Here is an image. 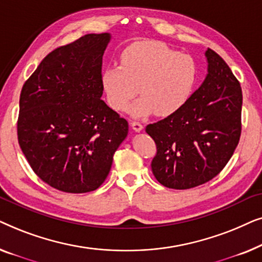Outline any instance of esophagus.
I'll use <instances>...</instances> for the list:
<instances>
[{
    "label": "esophagus",
    "instance_id": "1",
    "mask_svg": "<svg viewBox=\"0 0 262 262\" xmlns=\"http://www.w3.org/2000/svg\"><path fill=\"white\" fill-rule=\"evenodd\" d=\"M131 126L136 132H139L143 130V125L141 123H138V121H131Z\"/></svg>",
    "mask_w": 262,
    "mask_h": 262
}]
</instances>
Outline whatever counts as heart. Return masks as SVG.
<instances>
[{
  "label": "heart",
  "instance_id": "b5f03b06",
  "mask_svg": "<svg viewBox=\"0 0 262 262\" xmlns=\"http://www.w3.org/2000/svg\"><path fill=\"white\" fill-rule=\"evenodd\" d=\"M196 81L192 57L160 41H142L128 46L120 56V66H111L101 82L111 108L123 112L131 106L135 118L156 113L168 117L178 112L191 96Z\"/></svg>",
  "mask_w": 262,
  "mask_h": 262
}]
</instances>
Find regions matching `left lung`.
<instances>
[{"label":"left lung","mask_w":262,"mask_h":262,"mask_svg":"<svg viewBox=\"0 0 262 262\" xmlns=\"http://www.w3.org/2000/svg\"><path fill=\"white\" fill-rule=\"evenodd\" d=\"M207 75L178 112L145 127L155 141L152 174L188 189L210 181L231 159L241 136L242 89L222 57L207 49Z\"/></svg>","instance_id":"left-lung-1"}]
</instances>
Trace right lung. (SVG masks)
Here are the masks:
<instances>
[{
  "label": "right lung",
  "instance_id": "right-lung-1",
  "mask_svg": "<svg viewBox=\"0 0 262 262\" xmlns=\"http://www.w3.org/2000/svg\"><path fill=\"white\" fill-rule=\"evenodd\" d=\"M108 33L85 34L49 53L20 94L17 141L35 174L66 193L106 180L128 124L101 100Z\"/></svg>",
  "mask_w": 262,
  "mask_h": 262
}]
</instances>
